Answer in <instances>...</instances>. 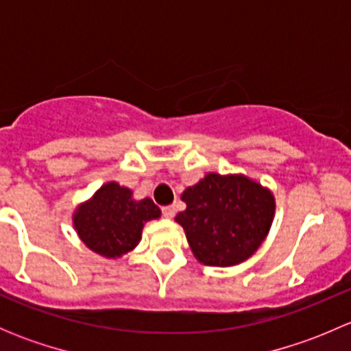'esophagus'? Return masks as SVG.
Instances as JSON below:
<instances>
[{
  "mask_svg": "<svg viewBox=\"0 0 351 351\" xmlns=\"http://www.w3.org/2000/svg\"><path fill=\"white\" fill-rule=\"evenodd\" d=\"M161 212H162V217H166V219H173L176 214V210L173 205H166V207L161 208Z\"/></svg>",
  "mask_w": 351,
  "mask_h": 351,
  "instance_id": "34e87169",
  "label": "esophagus"
}]
</instances>
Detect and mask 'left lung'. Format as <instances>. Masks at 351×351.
<instances>
[{
    "instance_id": "1",
    "label": "left lung",
    "mask_w": 351,
    "mask_h": 351,
    "mask_svg": "<svg viewBox=\"0 0 351 351\" xmlns=\"http://www.w3.org/2000/svg\"><path fill=\"white\" fill-rule=\"evenodd\" d=\"M182 200L186 208L176 222L198 261L210 267H231L250 258L274 221V195L243 175L208 173L183 192Z\"/></svg>"
}]
</instances>
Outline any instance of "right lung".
Wrapping results in <instances>:
<instances>
[{
  "label": "right lung",
  "instance_id": "1",
  "mask_svg": "<svg viewBox=\"0 0 351 351\" xmlns=\"http://www.w3.org/2000/svg\"><path fill=\"white\" fill-rule=\"evenodd\" d=\"M161 215L151 198L134 200L119 183H107L74 214V228L90 250L107 258L122 256L141 241L144 222Z\"/></svg>",
  "mask_w": 351,
  "mask_h": 351
}]
</instances>
